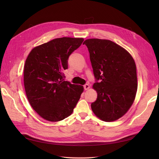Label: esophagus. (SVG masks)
Segmentation results:
<instances>
[{"label": "esophagus", "mask_w": 159, "mask_h": 159, "mask_svg": "<svg viewBox=\"0 0 159 159\" xmlns=\"http://www.w3.org/2000/svg\"><path fill=\"white\" fill-rule=\"evenodd\" d=\"M84 89H85V90H87V89H88L89 88V84H85V85H84Z\"/></svg>", "instance_id": "34e87169"}]
</instances>
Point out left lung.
I'll use <instances>...</instances> for the list:
<instances>
[{"label": "left lung", "instance_id": "1", "mask_svg": "<svg viewBox=\"0 0 159 159\" xmlns=\"http://www.w3.org/2000/svg\"><path fill=\"white\" fill-rule=\"evenodd\" d=\"M98 93L91 104L95 115L104 121L121 117L132 105L137 90L136 65L123 48L108 40H86Z\"/></svg>", "mask_w": 159, "mask_h": 159}]
</instances>
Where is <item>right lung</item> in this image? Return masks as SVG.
Here are the masks:
<instances>
[{
    "label": "right lung",
    "instance_id": "1",
    "mask_svg": "<svg viewBox=\"0 0 159 159\" xmlns=\"http://www.w3.org/2000/svg\"><path fill=\"white\" fill-rule=\"evenodd\" d=\"M84 38H56L32 49L24 69V84L27 98L32 108L49 121H59L74 111L82 85L65 81L64 70L71 53Z\"/></svg>",
    "mask_w": 159,
    "mask_h": 159
}]
</instances>
